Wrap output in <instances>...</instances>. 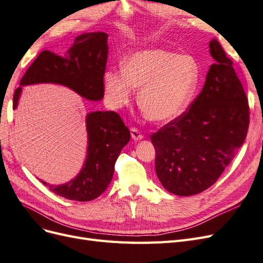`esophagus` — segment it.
I'll list each match as a JSON object with an SVG mask.
<instances>
[{"label": "esophagus", "instance_id": "34e87169", "mask_svg": "<svg viewBox=\"0 0 263 263\" xmlns=\"http://www.w3.org/2000/svg\"><path fill=\"white\" fill-rule=\"evenodd\" d=\"M130 135H132V138L134 140H141L142 138H144V136H142V134L140 133L139 129L135 128V127H132L130 128Z\"/></svg>", "mask_w": 263, "mask_h": 263}]
</instances>
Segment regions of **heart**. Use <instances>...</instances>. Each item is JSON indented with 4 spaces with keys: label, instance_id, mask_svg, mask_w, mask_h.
Listing matches in <instances>:
<instances>
[{
    "label": "heart",
    "instance_id": "heart-1",
    "mask_svg": "<svg viewBox=\"0 0 263 263\" xmlns=\"http://www.w3.org/2000/svg\"><path fill=\"white\" fill-rule=\"evenodd\" d=\"M198 83V68L187 55L163 49H147L125 58L123 69L104 74L106 100L121 108L130 102L134 87H140L138 104L153 122H168L179 116L192 99Z\"/></svg>",
    "mask_w": 263,
    "mask_h": 263
}]
</instances>
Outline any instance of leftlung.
<instances>
[{
	"instance_id": "1",
	"label": "left lung",
	"mask_w": 263,
	"mask_h": 263,
	"mask_svg": "<svg viewBox=\"0 0 263 263\" xmlns=\"http://www.w3.org/2000/svg\"><path fill=\"white\" fill-rule=\"evenodd\" d=\"M215 62L202 92L186 112L151 135L156 173L163 187L180 196L201 193L224 172L249 127L242 84L220 44L213 39Z\"/></svg>"
}]
</instances>
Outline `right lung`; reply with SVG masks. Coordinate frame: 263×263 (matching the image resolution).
<instances>
[{
	"label": "right lung",
	"mask_w": 263,
	"mask_h": 263,
	"mask_svg": "<svg viewBox=\"0 0 263 263\" xmlns=\"http://www.w3.org/2000/svg\"><path fill=\"white\" fill-rule=\"evenodd\" d=\"M107 52V34L103 31L78 36L67 57L42 51L15 90L13 108L17 107L22 86L36 83L61 84L86 100L101 101L104 97ZM85 125L86 159L78 176L55 186L42 181L57 195L79 202L92 201L104 192L112 181L119 153L130 139L129 129L113 110L89 113Z\"/></svg>",
	"instance_id": "add662e5"
}]
</instances>
